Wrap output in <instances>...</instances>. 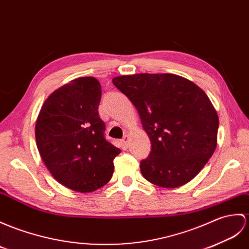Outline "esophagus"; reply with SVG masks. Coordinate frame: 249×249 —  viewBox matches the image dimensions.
<instances>
[{"instance_id":"34e87169","label":"esophagus","mask_w":249,"mask_h":249,"mask_svg":"<svg viewBox=\"0 0 249 249\" xmlns=\"http://www.w3.org/2000/svg\"><path fill=\"white\" fill-rule=\"evenodd\" d=\"M122 146H123L124 149L128 147V136H127V135H125L122 139Z\"/></svg>"}]
</instances>
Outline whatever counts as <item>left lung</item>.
<instances>
[{
    "mask_svg": "<svg viewBox=\"0 0 249 249\" xmlns=\"http://www.w3.org/2000/svg\"><path fill=\"white\" fill-rule=\"evenodd\" d=\"M112 83L138 109L151 139L143 177L162 188L192 180L216 148L218 117L209 97L175 74L123 75Z\"/></svg>",
    "mask_w": 249,
    "mask_h": 249,
    "instance_id": "obj_1",
    "label": "left lung"
}]
</instances>
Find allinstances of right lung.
I'll list each match as a JSON object with an SVG mask.
<instances>
[{"instance_id": "obj_1", "label": "right lung", "mask_w": 249, "mask_h": 249, "mask_svg": "<svg viewBox=\"0 0 249 249\" xmlns=\"http://www.w3.org/2000/svg\"><path fill=\"white\" fill-rule=\"evenodd\" d=\"M102 97L94 77H79L44 102L35 135L40 156L56 180L78 192H92L110 180L121 153L105 138L98 114Z\"/></svg>"}]
</instances>
